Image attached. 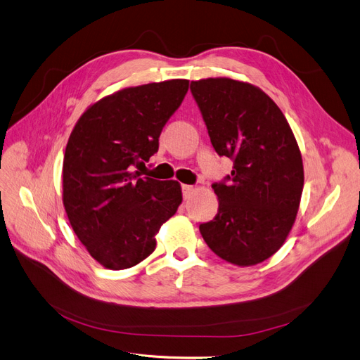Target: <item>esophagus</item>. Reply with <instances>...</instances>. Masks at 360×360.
Segmentation results:
<instances>
[{"instance_id":"34e87169","label":"esophagus","mask_w":360,"mask_h":360,"mask_svg":"<svg viewBox=\"0 0 360 360\" xmlns=\"http://www.w3.org/2000/svg\"><path fill=\"white\" fill-rule=\"evenodd\" d=\"M194 191H195V188L193 185H182V195L185 200H188L194 194Z\"/></svg>"}]
</instances>
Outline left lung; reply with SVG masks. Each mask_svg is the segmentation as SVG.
Returning a JSON list of instances; mask_svg holds the SVG:
<instances>
[{"instance_id": "8db88e82", "label": "left lung", "mask_w": 360, "mask_h": 360, "mask_svg": "<svg viewBox=\"0 0 360 360\" xmlns=\"http://www.w3.org/2000/svg\"><path fill=\"white\" fill-rule=\"evenodd\" d=\"M191 92L213 148L233 162L231 175L212 185L217 214L200 232L221 259L252 266L275 255L294 225L304 184L300 148L260 88L207 77L193 81Z\"/></svg>"}]
</instances>
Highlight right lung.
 <instances>
[{"mask_svg": "<svg viewBox=\"0 0 360 360\" xmlns=\"http://www.w3.org/2000/svg\"><path fill=\"white\" fill-rule=\"evenodd\" d=\"M190 81L120 89L89 105L69 136L63 205L76 237L104 268L128 269L155 248V233L182 202L176 181L141 178Z\"/></svg>", "mask_w": 360, "mask_h": 360, "instance_id": "right-lung-1", "label": "right lung"}]
</instances>
